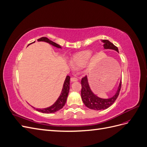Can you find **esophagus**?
<instances>
[{
    "label": "esophagus",
    "mask_w": 147,
    "mask_h": 147,
    "mask_svg": "<svg viewBox=\"0 0 147 147\" xmlns=\"http://www.w3.org/2000/svg\"><path fill=\"white\" fill-rule=\"evenodd\" d=\"M78 80L77 78H75V77H72L70 78V82H77Z\"/></svg>",
    "instance_id": "obj_1"
}]
</instances>
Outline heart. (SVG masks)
<instances>
[{
  "mask_svg": "<svg viewBox=\"0 0 147 147\" xmlns=\"http://www.w3.org/2000/svg\"><path fill=\"white\" fill-rule=\"evenodd\" d=\"M91 56L92 52L89 50L77 53L73 56L72 59H71V63L74 67H83L87 64Z\"/></svg>",
  "mask_w": 147,
  "mask_h": 147,
  "instance_id": "heart-1",
  "label": "heart"
}]
</instances>
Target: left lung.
<instances>
[{"mask_svg": "<svg viewBox=\"0 0 147 147\" xmlns=\"http://www.w3.org/2000/svg\"><path fill=\"white\" fill-rule=\"evenodd\" d=\"M102 42L104 43L103 46L105 49H111V50H115L119 53L118 48L116 46H115L112 43H111L108 40H102ZM81 84V97L84 104L88 108L90 109L94 110H101L109 108L117 99L121 87V81H120L117 92L115 93V94L113 97L109 99L100 98V97H97L92 92L90 89V85H89L87 76L82 78Z\"/></svg>", "mask_w": 147, "mask_h": 147, "instance_id": "obj_1", "label": "left lung"}]
</instances>
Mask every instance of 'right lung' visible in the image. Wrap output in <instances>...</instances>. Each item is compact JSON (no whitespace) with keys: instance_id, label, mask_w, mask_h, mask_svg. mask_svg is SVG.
Masks as SVG:
<instances>
[{"instance_id":"add662e5","label":"right lung","mask_w":147,"mask_h":147,"mask_svg":"<svg viewBox=\"0 0 147 147\" xmlns=\"http://www.w3.org/2000/svg\"><path fill=\"white\" fill-rule=\"evenodd\" d=\"M38 42H45L47 43H50V45L54 46L57 48H61V46L59 45L58 44L56 43L55 42H53L50 40V39H48L47 37H41L37 40ZM32 42V43H34ZM70 77L67 75L66 77L65 80L64 81V84H63V90H62L61 93L58 97V99H57V100L55 102L54 104H53L51 106L49 107L45 108V109H35L34 107H32L34 109L36 110L37 111L39 112H42L43 113H55L57 111L59 110L64 106L67 98L68 94L69 92V89H70Z\"/></svg>"}]
</instances>
